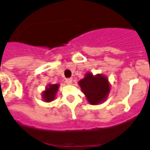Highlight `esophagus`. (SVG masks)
I'll return each instance as SVG.
<instances>
[{
    "label": "esophagus",
    "mask_w": 150,
    "mask_h": 150,
    "mask_svg": "<svg viewBox=\"0 0 150 150\" xmlns=\"http://www.w3.org/2000/svg\"><path fill=\"white\" fill-rule=\"evenodd\" d=\"M72 81H73L72 78H67V79H66V83L68 84V85L72 84Z\"/></svg>",
    "instance_id": "obj_1"
}]
</instances>
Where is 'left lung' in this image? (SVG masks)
<instances>
[{"mask_svg":"<svg viewBox=\"0 0 150 150\" xmlns=\"http://www.w3.org/2000/svg\"><path fill=\"white\" fill-rule=\"evenodd\" d=\"M79 85L91 105H97L105 100L110 91L108 79L102 74L93 76L88 73L79 81Z\"/></svg>","mask_w":150,"mask_h":150,"instance_id":"1","label":"left lung"}]
</instances>
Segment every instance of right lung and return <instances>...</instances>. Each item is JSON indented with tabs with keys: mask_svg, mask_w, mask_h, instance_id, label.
<instances>
[{
	"mask_svg": "<svg viewBox=\"0 0 150 150\" xmlns=\"http://www.w3.org/2000/svg\"><path fill=\"white\" fill-rule=\"evenodd\" d=\"M58 87H59L58 84H50L48 86V87H46V89L42 93V98L45 102H50L55 98Z\"/></svg>",
	"mask_w": 150,
	"mask_h": 150,
	"instance_id": "1",
	"label": "right lung"
}]
</instances>
